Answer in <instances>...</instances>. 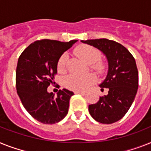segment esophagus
Returning a JSON list of instances; mask_svg holds the SVG:
<instances>
[{"label":"esophagus","mask_w":151,"mask_h":151,"mask_svg":"<svg viewBox=\"0 0 151 151\" xmlns=\"http://www.w3.org/2000/svg\"><path fill=\"white\" fill-rule=\"evenodd\" d=\"M74 93L75 94H84L85 92L84 91H75Z\"/></svg>","instance_id":"34e87169"}]
</instances>
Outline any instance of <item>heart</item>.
I'll return each instance as SVG.
<instances>
[{
    "mask_svg": "<svg viewBox=\"0 0 151 151\" xmlns=\"http://www.w3.org/2000/svg\"><path fill=\"white\" fill-rule=\"evenodd\" d=\"M75 53L90 64L92 69L98 74H103L105 72L106 65L103 62L99 60L101 58V52L99 49L89 45H81L75 49ZM68 55L63 54L58 61L57 68L59 73H63L66 71ZM96 76L92 73L80 76L77 74H70L65 78V85L68 89L74 91H83L86 89L90 85L96 82Z\"/></svg>",
    "mask_w": 151,
    "mask_h": 151,
    "instance_id": "obj_1",
    "label": "heart"
}]
</instances>
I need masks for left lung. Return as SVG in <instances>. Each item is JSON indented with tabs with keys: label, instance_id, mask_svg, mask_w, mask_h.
<instances>
[{
	"label": "left lung",
	"instance_id": "obj_1",
	"mask_svg": "<svg viewBox=\"0 0 151 151\" xmlns=\"http://www.w3.org/2000/svg\"><path fill=\"white\" fill-rule=\"evenodd\" d=\"M94 46L106 56L109 69L106 78L99 85L109 89L95 104L89 106L93 119L110 124L125 116L134 102L138 89V70L135 58L127 48L115 41L99 38L82 41Z\"/></svg>",
	"mask_w": 151,
	"mask_h": 151
}]
</instances>
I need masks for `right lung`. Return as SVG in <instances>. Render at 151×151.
<instances>
[{
    "instance_id": "add662e5",
    "label": "right lung",
    "mask_w": 151,
    "mask_h": 151,
    "mask_svg": "<svg viewBox=\"0 0 151 151\" xmlns=\"http://www.w3.org/2000/svg\"><path fill=\"white\" fill-rule=\"evenodd\" d=\"M77 40L36 41L23 51L16 68V89L25 109L34 119L45 124H54L67 115L69 100L74 93L59 89L57 96L47 89L54 83L57 64L63 52Z\"/></svg>"
}]
</instances>
